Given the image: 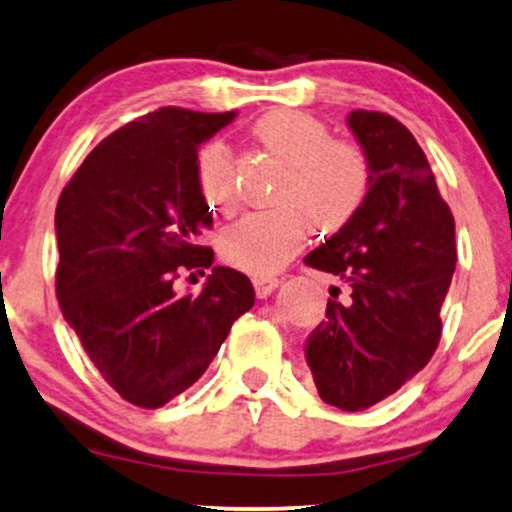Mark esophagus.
I'll return each instance as SVG.
<instances>
[{
    "label": "esophagus",
    "mask_w": 512,
    "mask_h": 512,
    "mask_svg": "<svg viewBox=\"0 0 512 512\" xmlns=\"http://www.w3.org/2000/svg\"><path fill=\"white\" fill-rule=\"evenodd\" d=\"M277 287H280V280H277V277H273V275L254 277V289H256L258 299H266V296L273 294Z\"/></svg>",
    "instance_id": "34e87169"
}]
</instances>
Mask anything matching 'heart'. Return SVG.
Wrapping results in <instances>:
<instances>
[{
  "instance_id": "1",
  "label": "heart",
  "mask_w": 512,
  "mask_h": 512,
  "mask_svg": "<svg viewBox=\"0 0 512 512\" xmlns=\"http://www.w3.org/2000/svg\"><path fill=\"white\" fill-rule=\"evenodd\" d=\"M254 137L285 163L277 175L273 208L254 211L220 235V254L251 275L280 270L306 244L311 225L320 235L344 230L370 192V161L358 144L334 140L330 128L304 111H270L254 123ZM199 192L211 208L232 213L239 185L232 151L211 142L197 159Z\"/></svg>"
}]
</instances>
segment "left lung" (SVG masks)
<instances>
[{
    "label": "left lung",
    "instance_id": "obj_1",
    "mask_svg": "<svg viewBox=\"0 0 512 512\" xmlns=\"http://www.w3.org/2000/svg\"><path fill=\"white\" fill-rule=\"evenodd\" d=\"M346 123L370 161V192L358 216L304 258L344 282V294L330 287L306 363L320 399L363 410L399 391L437 349L456 223L406 125L363 109Z\"/></svg>",
    "mask_w": 512,
    "mask_h": 512
}]
</instances>
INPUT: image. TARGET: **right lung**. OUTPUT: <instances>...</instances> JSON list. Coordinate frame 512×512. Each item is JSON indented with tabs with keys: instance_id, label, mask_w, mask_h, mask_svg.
<instances>
[{
	"instance_id": "right-lung-1",
	"label": "right lung",
	"mask_w": 512,
	"mask_h": 512,
	"mask_svg": "<svg viewBox=\"0 0 512 512\" xmlns=\"http://www.w3.org/2000/svg\"><path fill=\"white\" fill-rule=\"evenodd\" d=\"M237 111L166 106L90 151L56 204V296L94 368L125 401L161 408L204 375L254 287L201 246L213 218L197 182L199 144ZM210 267L199 295L182 269Z\"/></svg>"
}]
</instances>
